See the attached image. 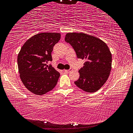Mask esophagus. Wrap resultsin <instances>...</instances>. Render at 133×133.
I'll return each mask as SVG.
<instances>
[{"label":"esophagus","mask_w":133,"mask_h":133,"mask_svg":"<svg viewBox=\"0 0 133 133\" xmlns=\"http://www.w3.org/2000/svg\"><path fill=\"white\" fill-rule=\"evenodd\" d=\"M71 70H72V69H69V70H64V72H65V73H70Z\"/></svg>","instance_id":"1"}]
</instances>
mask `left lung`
<instances>
[{
  "label": "left lung",
  "mask_w": 133,
  "mask_h": 133,
  "mask_svg": "<svg viewBox=\"0 0 133 133\" xmlns=\"http://www.w3.org/2000/svg\"><path fill=\"white\" fill-rule=\"evenodd\" d=\"M65 41L71 44L78 58L86 60L75 85L85 92H96L108 80L112 67L108 45L99 38L85 33H67Z\"/></svg>",
  "instance_id": "obj_1"
}]
</instances>
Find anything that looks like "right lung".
I'll return each instance as SVG.
<instances>
[{"mask_svg": "<svg viewBox=\"0 0 133 133\" xmlns=\"http://www.w3.org/2000/svg\"><path fill=\"white\" fill-rule=\"evenodd\" d=\"M57 32H42L29 38L18 56L19 76L25 88L32 94L43 95L53 89L60 73L47 65L52 61L53 47L60 39Z\"/></svg>", "mask_w": 133, "mask_h": 133, "instance_id": "obj_1", "label": "right lung"}]
</instances>
